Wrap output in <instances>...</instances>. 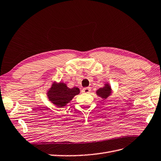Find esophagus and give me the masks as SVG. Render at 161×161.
Listing matches in <instances>:
<instances>
[{
    "label": "esophagus",
    "instance_id": "34e87169",
    "mask_svg": "<svg viewBox=\"0 0 161 161\" xmlns=\"http://www.w3.org/2000/svg\"><path fill=\"white\" fill-rule=\"evenodd\" d=\"M91 90V89L90 88V87H86V88L82 89V91L85 92V93H89V92H90Z\"/></svg>",
    "mask_w": 161,
    "mask_h": 161
}]
</instances>
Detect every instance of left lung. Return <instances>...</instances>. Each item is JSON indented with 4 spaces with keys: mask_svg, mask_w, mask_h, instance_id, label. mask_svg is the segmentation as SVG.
Segmentation results:
<instances>
[{
    "mask_svg": "<svg viewBox=\"0 0 161 161\" xmlns=\"http://www.w3.org/2000/svg\"><path fill=\"white\" fill-rule=\"evenodd\" d=\"M111 93L112 89L109 83H108V82L105 83L103 87H101V88H99L98 90L96 91L97 95H98L103 99H106L107 98H108Z\"/></svg>",
    "mask_w": 161,
    "mask_h": 161,
    "instance_id": "1",
    "label": "left lung"
}]
</instances>
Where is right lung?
Returning <instances> with one entry per match:
<instances>
[{"label":"right lung","mask_w":161,"mask_h":161,"mask_svg":"<svg viewBox=\"0 0 161 161\" xmlns=\"http://www.w3.org/2000/svg\"><path fill=\"white\" fill-rule=\"evenodd\" d=\"M80 93V89L78 87L69 88L64 82L53 81L50 88L47 91V99L59 108L69 103L74 97Z\"/></svg>","instance_id":"1"}]
</instances>
